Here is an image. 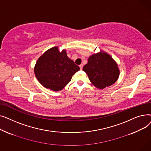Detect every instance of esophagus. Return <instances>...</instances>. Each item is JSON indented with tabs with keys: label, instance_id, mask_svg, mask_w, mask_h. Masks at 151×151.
<instances>
[{
	"label": "esophagus",
	"instance_id": "34e87169",
	"mask_svg": "<svg viewBox=\"0 0 151 151\" xmlns=\"http://www.w3.org/2000/svg\"><path fill=\"white\" fill-rule=\"evenodd\" d=\"M83 64H81L80 65V70H82L83 69Z\"/></svg>",
	"mask_w": 151,
	"mask_h": 151
}]
</instances>
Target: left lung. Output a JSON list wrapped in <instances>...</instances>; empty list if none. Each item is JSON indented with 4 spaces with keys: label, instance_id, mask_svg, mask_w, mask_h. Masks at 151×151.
<instances>
[{
    "label": "left lung",
    "instance_id": "obj_1",
    "mask_svg": "<svg viewBox=\"0 0 151 151\" xmlns=\"http://www.w3.org/2000/svg\"><path fill=\"white\" fill-rule=\"evenodd\" d=\"M83 70L88 75L92 84L101 89L113 84L120 73L114 60L108 53L103 51L91 55Z\"/></svg>",
    "mask_w": 151,
    "mask_h": 151
}]
</instances>
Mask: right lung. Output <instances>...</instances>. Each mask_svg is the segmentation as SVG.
Instances as JSON below:
<instances>
[{
    "label": "right lung",
    "mask_w": 151,
    "mask_h": 151,
    "mask_svg": "<svg viewBox=\"0 0 151 151\" xmlns=\"http://www.w3.org/2000/svg\"><path fill=\"white\" fill-rule=\"evenodd\" d=\"M80 67L68 58L65 50L60 52L55 46L47 50L36 62L35 75L45 88L59 91L71 81Z\"/></svg>",
    "instance_id": "1"
}]
</instances>
